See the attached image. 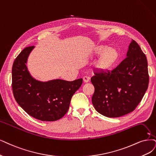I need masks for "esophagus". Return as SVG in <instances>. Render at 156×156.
Wrapping results in <instances>:
<instances>
[{
	"mask_svg": "<svg viewBox=\"0 0 156 156\" xmlns=\"http://www.w3.org/2000/svg\"><path fill=\"white\" fill-rule=\"evenodd\" d=\"M89 79L90 78L89 76H85L83 78V82L85 83H87L89 82Z\"/></svg>",
	"mask_w": 156,
	"mask_h": 156,
	"instance_id": "1",
	"label": "esophagus"
}]
</instances>
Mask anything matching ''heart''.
<instances>
[{
	"label": "heart",
	"instance_id": "obj_1",
	"mask_svg": "<svg viewBox=\"0 0 156 156\" xmlns=\"http://www.w3.org/2000/svg\"><path fill=\"white\" fill-rule=\"evenodd\" d=\"M93 54L100 55L96 62L95 67L100 71H107L111 69L119 59V52L113 48H108L106 45H98L93 49Z\"/></svg>",
	"mask_w": 156,
	"mask_h": 156
}]
</instances>
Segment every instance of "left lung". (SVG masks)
Masks as SVG:
<instances>
[{"label":"left lung","mask_w":156,"mask_h":156,"mask_svg":"<svg viewBox=\"0 0 156 156\" xmlns=\"http://www.w3.org/2000/svg\"><path fill=\"white\" fill-rule=\"evenodd\" d=\"M126 57L112 71L94 72L92 102L97 112L108 118L124 116L135 110L148 89L147 57L132 40Z\"/></svg>","instance_id":"obj_1"}]
</instances>
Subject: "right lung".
<instances>
[{
	"instance_id": "1",
	"label": "right lung",
	"mask_w": 156,
	"mask_h": 156,
	"mask_svg": "<svg viewBox=\"0 0 156 156\" xmlns=\"http://www.w3.org/2000/svg\"><path fill=\"white\" fill-rule=\"evenodd\" d=\"M34 46L23 49L12 67V89L16 101L30 116L43 122L62 118L68 111L71 98L83 79L72 82L60 79L41 82L34 79L26 66Z\"/></svg>"
}]
</instances>
